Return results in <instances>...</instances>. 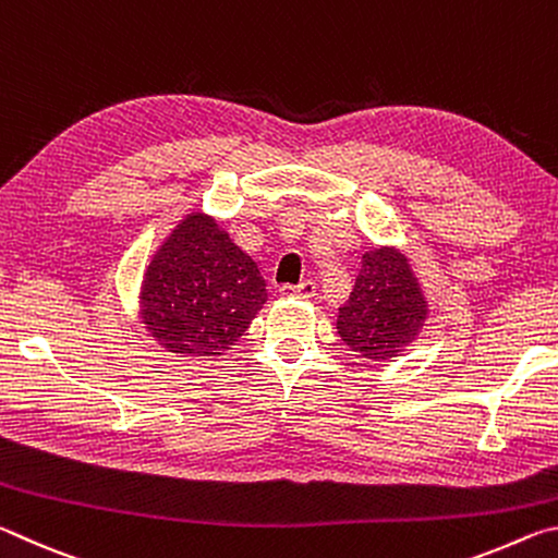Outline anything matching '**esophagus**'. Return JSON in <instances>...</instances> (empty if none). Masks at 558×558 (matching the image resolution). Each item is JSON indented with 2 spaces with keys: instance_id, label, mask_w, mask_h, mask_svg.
<instances>
[{
  "instance_id": "1",
  "label": "esophagus",
  "mask_w": 558,
  "mask_h": 558,
  "mask_svg": "<svg viewBox=\"0 0 558 558\" xmlns=\"http://www.w3.org/2000/svg\"><path fill=\"white\" fill-rule=\"evenodd\" d=\"M315 292H317V286L313 280L300 282V286H280V295H286V298H305V300H310V298H315Z\"/></svg>"
}]
</instances>
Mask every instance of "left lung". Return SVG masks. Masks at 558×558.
Wrapping results in <instances>:
<instances>
[{
	"label": "left lung",
	"instance_id": "obj_1",
	"mask_svg": "<svg viewBox=\"0 0 558 558\" xmlns=\"http://www.w3.org/2000/svg\"><path fill=\"white\" fill-rule=\"evenodd\" d=\"M428 302L418 278L396 248H372L349 300L339 307L337 332L352 352L372 362L401 356L426 325Z\"/></svg>",
	"mask_w": 558,
	"mask_h": 558
}]
</instances>
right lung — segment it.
Listing matches in <instances>:
<instances>
[{"mask_svg": "<svg viewBox=\"0 0 558 558\" xmlns=\"http://www.w3.org/2000/svg\"><path fill=\"white\" fill-rule=\"evenodd\" d=\"M266 280L211 216L186 214L159 245L140 290L147 332L177 356H221L266 305Z\"/></svg>", "mask_w": 558, "mask_h": 558, "instance_id": "right-lung-1", "label": "right lung"}]
</instances>
